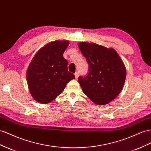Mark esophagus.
I'll return each instance as SVG.
<instances>
[{
    "label": "esophagus",
    "mask_w": 151,
    "mask_h": 151,
    "mask_svg": "<svg viewBox=\"0 0 151 151\" xmlns=\"http://www.w3.org/2000/svg\"><path fill=\"white\" fill-rule=\"evenodd\" d=\"M79 75V72H76V73H75V77H76V79H77V78H78Z\"/></svg>",
    "instance_id": "1"
}]
</instances>
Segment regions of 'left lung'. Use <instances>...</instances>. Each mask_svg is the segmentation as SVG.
Wrapping results in <instances>:
<instances>
[{
	"instance_id": "left-lung-1",
	"label": "left lung",
	"mask_w": 151,
	"mask_h": 151,
	"mask_svg": "<svg viewBox=\"0 0 151 151\" xmlns=\"http://www.w3.org/2000/svg\"><path fill=\"white\" fill-rule=\"evenodd\" d=\"M78 46L89 65L87 76L78 79L83 93L97 105L109 104L123 88L126 76L123 62L113 48L86 42Z\"/></svg>"
}]
</instances>
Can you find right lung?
Here are the masks:
<instances>
[{
	"label": "right lung",
	"mask_w": 151,
	"mask_h": 151,
	"mask_svg": "<svg viewBox=\"0 0 151 151\" xmlns=\"http://www.w3.org/2000/svg\"><path fill=\"white\" fill-rule=\"evenodd\" d=\"M68 40H56L37 52L27 71L28 89L40 104L51 102L60 95L75 76L68 71L67 60L63 56Z\"/></svg>",
	"instance_id": "right-lung-1"
}]
</instances>
